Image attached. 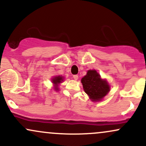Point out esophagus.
Segmentation results:
<instances>
[{
	"label": "esophagus",
	"instance_id": "esophagus-1",
	"mask_svg": "<svg viewBox=\"0 0 146 146\" xmlns=\"http://www.w3.org/2000/svg\"><path fill=\"white\" fill-rule=\"evenodd\" d=\"M73 78H74V80H77L78 79V75H73Z\"/></svg>",
	"mask_w": 146,
	"mask_h": 146
}]
</instances>
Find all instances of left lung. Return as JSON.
Here are the masks:
<instances>
[{
    "label": "left lung",
    "instance_id": "left-lung-1",
    "mask_svg": "<svg viewBox=\"0 0 146 146\" xmlns=\"http://www.w3.org/2000/svg\"><path fill=\"white\" fill-rule=\"evenodd\" d=\"M85 93L93 102L101 101L110 91V86L95 70H88L81 80Z\"/></svg>",
    "mask_w": 146,
    "mask_h": 146
}]
</instances>
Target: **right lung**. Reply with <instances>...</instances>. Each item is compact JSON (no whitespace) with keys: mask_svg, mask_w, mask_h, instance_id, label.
<instances>
[{"mask_svg":"<svg viewBox=\"0 0 146 146\" xmlns=\"http://www.w3.org/2000/svg\"><path fill=\"white\" fill-rule=\"evenodd\" d=\"M64 80V78L62 76H56L54 77L53 78H52V83L53 84V85H54V89L56 90H59V88H58V85L60 84V83H62V82Z\"/></svg>","mask_w":146,"mask_h":146,"instance_id":"obj_1","label":"right lung"}]
</instances>
